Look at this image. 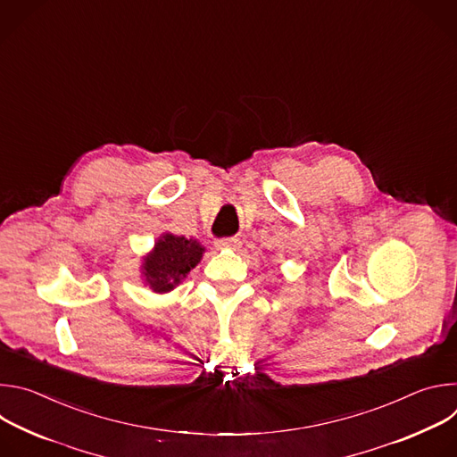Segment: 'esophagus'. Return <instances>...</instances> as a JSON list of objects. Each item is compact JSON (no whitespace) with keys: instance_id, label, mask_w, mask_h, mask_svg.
<instances>
[{"instance_id":"34e87169","label":"esophagus","mask_w":457,"mask_h":457,"mask_svg":"<svg viewBox=\"0 0 457 457\" xmlns=\"http://www.w3.org/2000/svg\"><path fill=\"white\" fill-rule=\"evenodd\" d=\"M217 245L220 247V249H238L240 247V240L238 238H220V240H217Z\"/></svg>"}]
</instances>
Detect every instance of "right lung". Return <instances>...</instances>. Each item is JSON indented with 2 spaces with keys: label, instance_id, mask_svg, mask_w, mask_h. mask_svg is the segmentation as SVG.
Returning a JSON list of instances; mask_svg holds the SVG:
<instances>
[{
  "label": "right lung",
  "instance_id": "right-lung-1",
  "mask_svg": "<svg viewBox=\"0 0 457 457\" xmlns=\"http://www.w3.org/2000/svg\"><path fill=\"white\" fill-rule=\"evenodd\" d=\"M204 247L193 238L164 233L145 256L143 275L155 293H168L201 262Z\"/></svg>",
  "mask_w": 457,
  "mask_h": 457
}]
</instances>
